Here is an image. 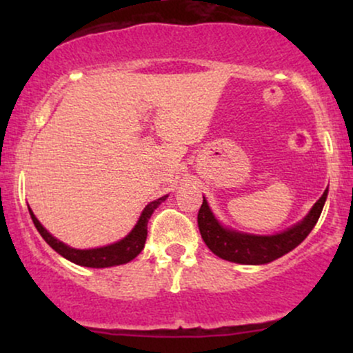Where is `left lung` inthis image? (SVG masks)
<instances>
[{"instance_id": "left-lung-1", "label": "left lung", "mask_w": 353, "mask_h": 353, "mask_svg": "<svg viewBox=\"0 0 353 353\" xmlns=\"http://www.w3.org/2000/svg\"><path fill=\"white\" fill-rule=\"evenodd\" d=\"M325 199L327 190L315 202L314 208L310 209V212L302 222L281 234H275V236H249V234L234 232V230L222 228L214 214L210 212L205 197L202 201L199 214H197V224H199L201 236L204 239L205 245L217 257L236 262V264H267V262H272L290 252L309 236L322 214Z\"/></svg>"}]
</instances>
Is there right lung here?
<instances>
[{
	"label": "right lung",
	"mask_w": 353,
	"mask_h": 353,
	"mask_svg": "<svg viewBox=\"0 0 353 353\" xmlns=\"http://www.w3.org/2000/svg\"><path fill=\"white\" fill-rule=\"evenodd\" d=\"M165 197H159V199L152 201L151 204L145 205V209L141 214L139 221H137L136 228L129 232V236H125L123 241L116 242V244L106 245V247H99V249H88V250H81V249H72V247H68L63 242H59L58 239H54L48 232L46 229L43 228L41 222L34 217V214L31 212V219H33L36 229L38 232L41 234V237L44 241L50 244L56 252L63 255L64 259L68 261L74 262L78 265H84V267H96V269H103V267H112V265H121L125 264V262H131L136 255H139L141 250L144 249L145 244V237H148V222L151 219L154 209L163 202Z\"/></svg>",
	"instance_id": "right-lung-1"
}]
</instances>
